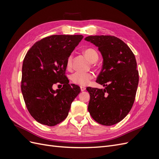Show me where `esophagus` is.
Segmentation results:
<instances>
[{"label":"esophagus","mask_w":159,"mask_h":159,"mask_svg":"<svg viewBox=\"0 0 159 159\" xmlns=\"http://www.w3.org/2000/svg\"><path fill=\"white\" fill-rule=\"evenodd\" d=\"M80 89H81V91H85V87H83V86H81V87H80Z\"/></svg>","instance_id":"esophagus-1"}]
</instances>
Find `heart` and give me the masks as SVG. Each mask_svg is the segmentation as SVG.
I'll return each mask as SVG.
<instances>
[{
  "mask_svg": "<svg viewBox=\"0 0 159 159\" xmlns=\"http://www.w3.org/2000/svg\"><path fill=\"white\" fill-rule=\"evenodd\" d=\"M84 53L85 56L91 62L96 61L99 57L97 51L93 48H88L85 49ZM72 60H73V56H72V54H70L66 60V66L68 69H70L71 68ZM93 77V74L91 73V72L85 73V72L76 71L71 75L70 78L74 84L80 85L81 86H85L89 84L90 80H92Z\"/></svg>",
  "mask_w": 159,
  "mask_h": 159,
  "instance_id": "heart-1",
  "label": "heart"
}]
</instances>
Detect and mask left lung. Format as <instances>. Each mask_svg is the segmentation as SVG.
Masks as SVG:
<instances>
[{
    "mask_svg": "<svg viewBox=\"0 0 159 159\" xmlns=\"http://www.w3.org/2000/svg\"><path fill=\"white\" fill-rule=\"evenodd\" d=\"M85 40L98 47L102 69L96 82L103 89L88 87V111L96 122L110 126L120 122L131 111L139 84L134 55L129 47L114 36H89Z\"/></svg>",
    "mask_w": 159,
    "mask_h": 159,
    "instance_id": "left-lung-1",
    "label": "left lung"
}]
</instances>
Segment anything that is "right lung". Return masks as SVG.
<instances>
[{"mask_svg":"<svg viewBox=\"0 0 159 159\" xmlns=\"http://www.w3.org/2000/svg\"><path fill=\"white\" fill-rule=\"evenodd\" d=\"M82 35H52L36 42L28 51L22 68L21 90L27 109L36 121L55 126L67 117L80 88L69 84L66 60ZM63 85L55 91L52 85Z\"/></svg>","mask_w":159,"mask_h":159,"instance_id":"right-lung-1","label":"right lung"}]
</instances>
